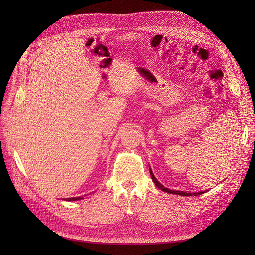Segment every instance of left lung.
<instances>
[{"label":"left lung","mask_w":255,"mask_h":255,"mask_svg":"<svg viewBox=\"0 0 255 255\" xmlns=\"http://www.w3.org/2000/svg\"><path fill=\"white\" fill-rule=\"evenodd\" d=\"M150 173H151V177H152L153 182L155 183V185L158 187V188L160 190H162V191L167 192V193H170V194H178V195H182V196H193V195L195 196V195H200V194H203V193H206L208 191V190H206V191H199V192H190V191L186 192V191H179V190H170L168 188H165V187L155 178L154 173H153V170H152L151 167H150Z\"/></svg>","instance_id":"obj_1"}]
</instances>
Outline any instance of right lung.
<instances>
[{
    "instance_id": "right-lung-1",
    "label": "right lung",
    "mask_w": 255,
    "mask_h": 255,
    "mask_svg": "<svg viewBox=\"0 0 255 255\" xmlns=\"http://www.w3.org/2000/svg\"><path fill=\"white\" fill-rule=\"evenodd\" d=\"M83 196H78V197H69V198H64V200H68V202H75V200L83 199Z\"/></svg>"
}]
</instances>
